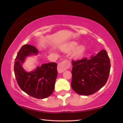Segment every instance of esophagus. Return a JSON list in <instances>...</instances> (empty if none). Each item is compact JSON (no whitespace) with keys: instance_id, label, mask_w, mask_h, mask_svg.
<instances>
[{"instance_id":"obj_1","label":"esophagus","mask_w":123,"mask_h":123,"mask_svg":"<svg viewBox=\"0 0 123 123\" xmlns=\"http://www.w3.org/2000/svg\"><path fill=\"white\" fill-rule=\"evenodd\" d=\"M71 66V63L68 60H64L60 62L58 65V71L59 73H62Z\"/></svg>"}]
</instances>
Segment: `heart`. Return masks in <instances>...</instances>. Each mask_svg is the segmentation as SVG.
<instances>
[{"label": "heart", "instance_id": "b5f03b06", "mask_svg": "<svg viewBox=\"0 0 123 123\" xmlns=\"http://www.w3.org/2000/svg\"><path fill=\"white\" fill-rule=\"evenodd\" d=\"M77 45H78V43L76 42H71V43H70L67 45L66 48H65V50L68 51H72V50L74 49L77 46ZM85 47L83 45H80V46H77V48L75 49L73 54L74 56L77 57L81 56L84 55V54L85 53Z\"/></svg>", "mask_w": 123, "mask_h": 123}]
</instances>
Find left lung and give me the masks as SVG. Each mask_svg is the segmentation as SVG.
<instances>
[{"mask_svg":"<svg viewBox=\"0 0 123 123\" xmlns=\"http://www.w3.org/2000/svg\"><path fill=\"white\" fill-rule=\"evenodd\" d=\"M71 86L80 95L95 93L105 85L110 71V61L106 51L102 50L90 58L72 60Z\"/></svg>","mask_w":123,"mask_h":123,"instance_id":"left-lung-1","label":"left lung"}]
</instances>
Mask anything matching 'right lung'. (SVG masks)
Listing matches in <instances>:
<instances>
[{"mask_svg":"<svg viewBox=\"0 0 123 123\" xmlns=\"http://www.w3.org/2000/svg\"><path fill=\"white\" fill-rule=\"evenodd\" d=\"M38 50L30 45H24L15 59L14 72L18 86L23 91L36 98L50 96L54 90L58 71L56 63L43 64L31 72H25L22 67L26 56L37 54Z\"/></svg>","mask_w":123,"mask_h":123,"instance_id":"right-lung-1","label":"right lung"}]
</instances>
